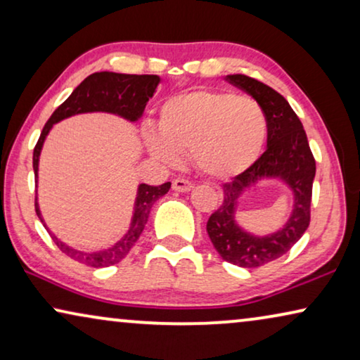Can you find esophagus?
<instances>
[{
	"label": "esophagus",
	"mask_w": 360,
	"mask_h": 360,
	"mask_svg": "<svg viewBox=\"0 0 360 360\" xmlns=\"http://www.w3.org/2000/svg\"><path fill=\"white\" fill-rule=\"evenodd\" d=\"M172 188L175 191H181V193H186V191H190L193 188V184L185 179H175L174 184H172Z\"/></svg>",
	"instance_id": "1"
}]
</instances>
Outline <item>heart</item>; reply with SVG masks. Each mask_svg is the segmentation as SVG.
Instances as JSON below:
<instances>
[{"label": "heart", "instance_id": "obj_1", "mask_svg": "<svg viewBox=\"0 0 360 360\" xmlns=\"http://www.w3.org/2000/svg\"><path fill=\"white\" fill-rule=\"evenodd\" d=\"M159 132L147 131V150L167 165L190 154L201 174L228 180L252 167L267 141L269 122L254 98L233 91L193 90L167 100Z\"/></svg>", "mask_w": 360, "mask_h": 360}]
</instances>
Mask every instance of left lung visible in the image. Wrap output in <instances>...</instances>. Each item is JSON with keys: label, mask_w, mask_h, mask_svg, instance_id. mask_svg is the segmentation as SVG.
Returning a JSON list of instances; mask_svg holds the SVG:
<instances>
[{"label": "left lung", "mask_w": 360, "mask_h": 360, "mask_svg": "<svg viewBox=\"0 0 360 360\" xmlns=\"http://www.w3.org/2000/svg\"><path fill=\"white\" fill-rule=\"evenodd\" d=\"M226 80L264 108L269 122L267 149L252 167L223 185V205L210 216L206 231L226 262L255 269L287 254L308 229L316 162L302 121L280 93L248 75H228ZM270 178H277L289 186L294 195V210L278 231L257 236L240 228L235 221V210L245 189L260 179Z\"/></svg>", "instance_id": "8db88e82"}]
</instances>
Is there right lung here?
<instances>
[{
	"label": "right lung",
	"mask_w": 360,
	"mask_h": 360,
	"mask_svg": "<svg viewBox=\"0 0 360 360\" xmlns=\"http://www.w3.org/2000/svg\"><path fill=\"white\" fill-rule=\"evenodd\" d=\"M159 83L160 77L157 75H127V73L96 72L91 73L90 77H86L72 91V95L52 112V116L49 117L46 126H44L41 137H39L37 144L34 147L32 155V167L36 179L39 172V157H41L44 141H46V137L51 132L53 124L65 120V117L82 115V112H111V115H117L127 121L136 122L144 115L147 101L154 96ZM170 181H167V184L159 186L146 184H141L137 186L134 211H132L131 226L127 229V233L116 244H112L111 248L93 250V252L73 249L65 243H62L60 239H57V236L49 231L42 219L41 210H39L37 196L36 214L41 219L44 228L49 231L53 243L57 244V248L63 254H67L73 260H78L80 264L88 265V267H108V265L117 264L129 254L132 245L136 244V240L139 239V236L146 228L152 205L170 190Z\"/></svg>",
	"instance_id": "add662e5"
}]
</instances>
